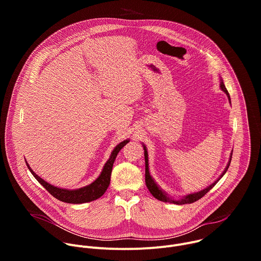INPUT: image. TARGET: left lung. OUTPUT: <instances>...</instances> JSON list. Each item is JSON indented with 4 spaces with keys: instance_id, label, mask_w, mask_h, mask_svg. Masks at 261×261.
I'll return each mask as SVG.
<instances>
[{
    "instance_id": "left-lung-1",
    "label": "left lung",
    "mask_w": 261,
    "mask_h": 261,
    "mask_svg": "<svg viewBox=\"0 0 261 261\" xmlns=\"http://www.w3.org/2000/svg\"><path fill=\"white\" fill-rule=\"evenodd\" d=\"M220 88H221V90H222L223 92H224V93L227 95L228 100H229V102L231 103V101H230V96H229V94H228V92H227V90H226V88H225V85H224V83H223V80H222V79H220ZM142 146H143V150H144V161H145V184H146V187H147L148 191H150L151 194H152L155 198H157L158 200L163 201V202H170V203H174V204L193 203V202L197 201L198 199H200L201 197H203V196L214 187V186L220 180V178L226 173V171H227V169H228V167H229V165H230L231 158H232V153H230L229 161H228V163H227V165H226L224 171H223V172L220 174V176H219L213 184H211L210 186H207L206 188H204L203 190H200V191H198V192H194V193L187 194V195H185V196H182V197H180V198L173 199L172 197L169 196V194H167L164 190H162V188H160V186L155 181V179H154L153 176L151 175L150 169H148V154H147L146 146H145V144H143V143H142Z\"/></svg>"
}]
</instances>
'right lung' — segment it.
Segmentation results:
<instances>
[{"mask_svg": "<svg viewBox=\"0 0 261 261\" xmlns=\"http://www.w3.org/2000/svg\"><path fill=\"white\" fill-rule=\"evenodd\" d=\"M130 140L126 139L122 142H120L110 154L109 159L106 161V163L103 166V169L99 176L90 185L85 186L83 188L79 189H65V188H59L56 187V186L45 181L43 178L38 176V174H36L33 169L30 167V165L27 163V166L31 173L34 175V177L38 180L43 187L57 199L67 202V203H73V204H79V203H85V202H90L93 200H96L100 198L105 191L107 190L109 182H110V175H111V170H113L114 162L119 154V152L126 145Z\"/></svg>", "mask_w": 261, "mask_h": 261, "instance_id": "right-lung-1", "label": "right lung"}]
</instances>
